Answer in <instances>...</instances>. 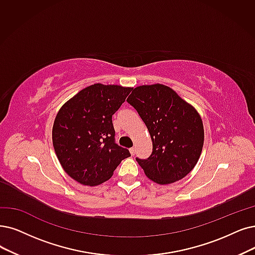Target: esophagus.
Masks as SVG:
<instances>
[{
    "instance_id": "1",
    "label": "esophagus",
    "mask_w": 255,
    "mask_h": 255,
    "mask_svg": "<svg viewBox=\"0 0 255 255\" xmlns=\"http://www.w3.org/2000/svg\"><path fill=\"white\" fill-rule=\"evenodd\" d=\"M129 152H130V155H135V152H136V148L135 147H130L129 148Z\"/></svg>"
}]
</instances>
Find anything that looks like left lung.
Here are the masks:
<instances>
[{
    "label": "left lung",
    "instance_id": "1",
    "mask_svg": "<svg viewBox=\"0 0 255 255\" xmlns=\"http://www.w3.org/2000/svg\"><path fill=\"white\" fill-rule=\"evenodd\" d=\"M127 101L138 112L152 141L151 155L136 158L146 177L165 185L187 176L204 143V128L197 110L160 84L133 89Z\"/></svg>",
    "mask_w": 255,
    "mask_h": 255
}]
</instances>
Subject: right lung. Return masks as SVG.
I'll return each instance as SVG.
<instances>
[{
    "label": "right lung",
    "mask_w": 255,
    "mask_h": 255,
    "mask_svg": "<svg viewBox=\"0 0 255 255\" xmlns=\"http://www.w3.org/2000/svg\"><path fill=\"white\" fill-rule=\"evenodd\" d=\"M131 88L94 84L60 108L52 128L57 159L67 174L88 186L109 180L128 149L115 143L112 116Z\"/></svg>",
    "instance_id": "add662e5"
}]
</instances>
